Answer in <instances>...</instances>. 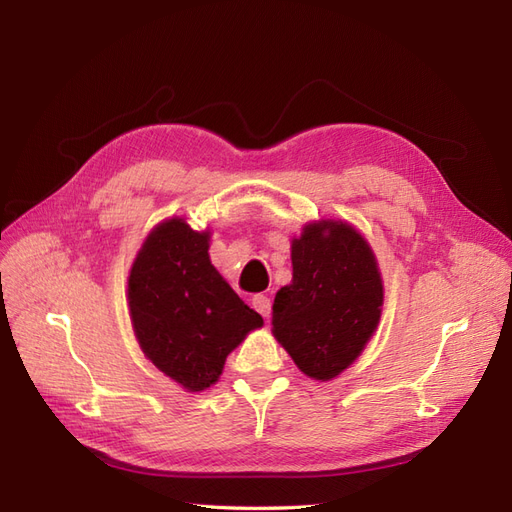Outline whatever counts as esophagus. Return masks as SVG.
<instances>
[{"label":"esophagus","mask_w":512,"mask_h":512,"mask_svg":"<svg viewBox=\"0 0 512 512\" xmlns=\"http://www.w3.org/2000/svg\"><path fill=\"white\" fill-rule=\"evenodd\" d=\"M252 305L260 316H265V318L271 316V299L267 297V294H254Z\"/></svg>","instance_id":"1"}]
</instances>
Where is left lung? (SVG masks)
I'll return each mask as SVG.
<instances>
[{"instance_id":"8db88e82","label":"left lung","mask_w":512,"mask_h":512,"mask_svg":"<svg viewBox=\"0 0 512 512\" xmlns=\"http://www.w3.org/2000/svg\"><path fill=\"white\" fill-rule=\"evenodd\" d=\"M292 282L277 290L273 335L305 376L331 380L374 335L384 301L369 243L350 224L320 220L292 239Z\"/></svg>"}]
</instances>
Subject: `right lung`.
Here are the masks:
<instances>
[{
	"instance_id": "obj_1",
	"label": "right lung",
	"mask_w": 512,
	"mask_h": 512,
	"mask_svg": "<svg viewBox=\"0 0 512 512\" xmlns=\"http://www.w3.org/2000/svg\"><path fill=\"white\" fill-rule=\"evenodd\" d=\"M134 335L147 359L185 391L218 382L226 356L262 327L209 260V230L173 218L149 232L128 277Z\"/></svg>"
}]
</instances>
